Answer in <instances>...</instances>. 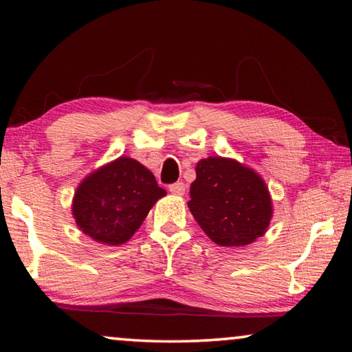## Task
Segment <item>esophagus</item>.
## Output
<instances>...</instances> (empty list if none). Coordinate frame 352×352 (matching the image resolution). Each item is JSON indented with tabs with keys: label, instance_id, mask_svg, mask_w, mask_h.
<instances>
[{
	"label": "esophagus",
	"instance_id": "34e87169",
	"mask_svg": "<svg viewBox=\"0 0 352 352\" xmlns=\"http://www.w3.org/2000/svg\"><path fill=\"white\" fill-rule=\"evenodd\" d=\"M169 190H170V192L174 194V195H183L184 190H186V186H184L183 182H177V183H174V184H170Z\"/></svg>",
	"mask_w": 352,
	"mask_h": 352
}]
</instances>
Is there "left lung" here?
Here are the masks:
<instances>
[{"label":"left lung","mask_w":352,"mask_h":352,"mask_svg":"<svg viewBox=\"0 0 352 352\" xmlns=\"http://www.w3.org/2000/svg\"><path fill=\"white\" fill-rule=\"evenodd\" d=\"M188 206L200 228L222 247H243L265 233L272 199L262 178L234 160L210 157L195 168Z\"/></svg>","instance_id":"left-lung-1"}]
</instances>
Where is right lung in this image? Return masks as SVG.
<instances>
[{
  "instance_id": "obj_1",
  "label": "right lung",
  "mask_w": 352,
  "mask_h": 352,
  "mask_svg": "<svg viewBox=\"0 0 352 352\" xmlns=\"http://www.w3.org/2000/svg\"><path fill=\"white\" fill-rule=\"evenodd\" d=\"M166 190L136 160L121 157L93 172L73 200L76 223L91 239L107 245L127 242Z\"/></svg>"
}]
</instances>
